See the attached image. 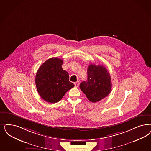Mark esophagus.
<instances>
[{
    "label": "esophagus",
    "mask_w": 151,
    "mask_h": 151,
    "mask_svg": "<svg viewBox=\"0 0 151 151\" xmlns=\"http://www.w3.org/2000/svg\"><path fill=\"white\" fill-rule=\"evenodd\" d=\"M75 87L76 88H78V85H79V81H76V82H75Z\"/></svg>",
    "instance_id": "obj_1"
}]
</instances>
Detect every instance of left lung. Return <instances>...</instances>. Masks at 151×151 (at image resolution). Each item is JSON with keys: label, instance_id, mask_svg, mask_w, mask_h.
Listing matches in <instances>:
<instances>
[{"label": "left lung", "instance_id": "1", "mask_svg": "<svg viewBox=\"0 0 151 151\" xmlns=\"http://www.w3.org/2000/svg\"><path fill=\"white\" fill-rule=\"evenodd\" d=\"M80 88L90 101H99L110 93L111 82L109 73L104 66L89 65L88 79L80 84Z\"/></svg>", "mask_w": 151, "mask_h": 151}]
</instances>
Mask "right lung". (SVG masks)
<instances>
[{"instance_id":"right-lung-1","label":"right lung","mask_w":151,"mask_h":151,"mask_svg":"<svg viewBox=\"0 0 151 151\" xmlns=\"http://www.w3.org/2000/svg\"><path fill=\"white\" fill-rule=\"evenodd\" d=\"M63 63L62 59L52 57L43 63L37 72V90L42 98L48 103L58 102L74 86L69 81L68 72L63 70Z\"/></svg>"}]
</instances>
